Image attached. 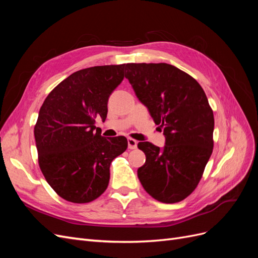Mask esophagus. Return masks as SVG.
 <instances>
[{
    "mask_svg": "<svg viewBox=\"0 0 258 258\" xmlns=\"http://www.w3.org/2000/svg\"><path fill=\"white\" fill-rule=\"evenodd\" d=\"M137 147H138V142L135 139L129 138L128 139V148H130V150H136Z\"/></svg>",
    "mask_w": 258,
    "mask_h": 258,
    "instance_id": "obj_1",
    "label": "esophagus"
}]
</instances>
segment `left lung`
<instances>
[{
  "label": "left lung",
  "instance_id": "obj_1",
  "mask_svg": "<svg viewBox=\"0 0 258 258\" xmlns=\"http://www.w3.org/2000/svg\"><path fill=\"white\" fill-rule=\"evenodd\" d=\"M126 79L166 145L139 142L146 160L138 169L144 189L163 204L182 201L195 190L213 151L214 116L199 83L168 63H127Z\"/></svg>",
  "mask_w": 258,
  "mask_h": 258
}]
</instances>
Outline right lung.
<instances>
[{
  "instance_id": "1",
  "label": "right lung",
  "mask_w": 258,
  "mask_h": 258,
  "mask_svg": "<svg viewBox=\"0 0 258 258\" xmlns=\"http://www.w3.org/2000/svg\"><path fill=\"white\" fill-rule=\"evenodd\" d=\"M126 64L80 70L54 87L38 113L34 137L38 165L61 198L87 204L107 188L110 166L128 147L120 136L103 138L96 118L103 121L107 101L123 80Z\"/></svg>"
}]
</instances>
